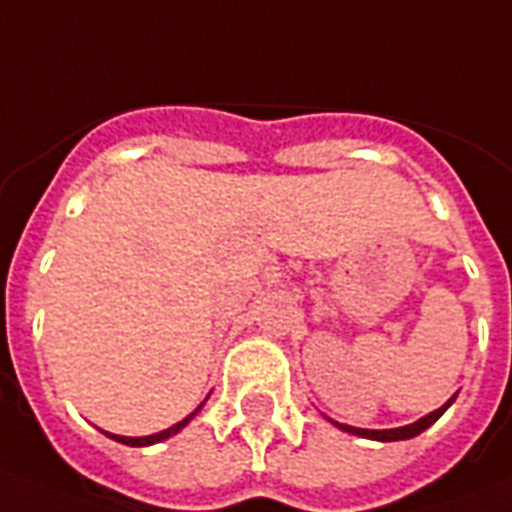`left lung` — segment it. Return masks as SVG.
Returning a JSON list of instances; mask_svg holds the SVG:
<instances>
[{
	"label": "left lung",
	"instance_id": "left-lung-1",
	"mask_svg": "<svg viewBox=\"0 0 512 512\" xmlns=\"http://www.w3.org/2000/svg\"><path fill=\"white\" fill-rule=\"evenodd\" d=\"M458 397V394H455ZM455 397H450V400L444 402L439 410H434V413L423 415L421 421L410 423V426H400V429H384V431H373V429H355V426H344V423H336L339 429L347 431V434H355V436H365V439H378V442H400V439H413V436H418L421 431H426L434 421H439L442 418V413L447 410V407L455 402Z\"/></svg>",
	"mask_w": 512,
	"mask_h": 512
}]
</instances>
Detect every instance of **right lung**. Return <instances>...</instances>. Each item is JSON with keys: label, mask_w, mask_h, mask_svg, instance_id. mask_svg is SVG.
Here are the masks:
<instances>
[{"label": "right lung", "mask_w": 512, "mask_h": 512, "mask_svg": "<svg viewBox=\"0 0 512 512\" xmlns=\"http://www.w3.org/2000/svg\"><path fill=\"white\" fill-rule=\"evenodd\" d=\"M202 405H205V402H202ZM202 405H199L197 410H194V413H191V415H186L184 421H178L176 426H170V429L160 431V434H152V436H118V434H107V436H110V439H115V442H120V444H128V447H147V444H157V442H162V439H168V436L178 434V431L184 429L186 423H189L191 418H194V415L199 413V410H202Z\"/></svg>", "instance_id": "1"}]
</instances>
